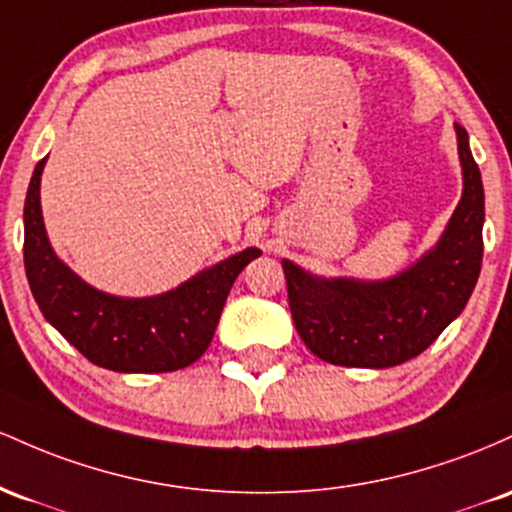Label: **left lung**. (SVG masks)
I'll list each match as a JSON object with an SVG mask.
<instances>
[{"label":"left lung","instance_id":"8db88e82","mask_svg":"<svg viewBox=\"0 0 512 512\" xmlns=\"http://www.w3.org/2000/svg\"><path fill=\"white\" fill-rule=\"evenodd\" d=\"M462 200L438 244L387 280L317 278L283 261L292 321L304 346L331 365L394 367L416 358L467 307L484 258V183L469 135L455 125Z\"/></svg>","mask_w":512,"mask_h":512}]
</instances>
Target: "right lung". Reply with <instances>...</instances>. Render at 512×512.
I'll return each mask as SVG.
<instances>
[{
	"label": "right lung",
	"mask_w": 512,
	"mask_h": 512,
	"mask_svg": "<svg viewBox=\"0 0 512 512\" xmlns=\"http://www.w3.org/2000/svg\"><path fill=\"white\" fill-rule=\"evenodd\" d=\"M48 159V157H45ZM40 159L24 205V266L43 317L86 360L113 372H174L210 346L229 290L261 251L244 249L157 297H116L86 285L55 256L40 212Z\"/></svg>",
	"instance_id": "1"
}]
</instances>
